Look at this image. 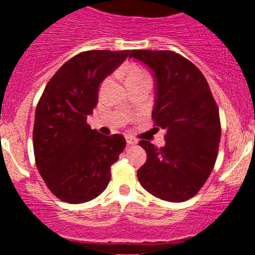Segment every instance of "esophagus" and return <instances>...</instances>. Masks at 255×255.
<instances>
[{"instance_id": "1", "label": "esophagus", "mask_w": 255, "mask_h": 255, "mask_svg": "<svg viewBox=\"0 0 255 255\" xmlns=\"http://www.w3.org/2000/svg\"><path fill=\"white\" fill-rule=\"evenodd\" d=\"M126 141H127V144H135V143H137V139L133 138V137H130V135H128L127 138H126Z\"/></svg>"}]
</instances>
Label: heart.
Listing matches in <instances>:
<instances>
[{
    "instance_id": "b5f03b06",
    "label": "heart",
    "mask_w": 255,
    "mask_h": 255,
    "mask_svg": "<svg viewBox=\"0 0 255 255\" xmlns=\"http://www.w3.org/2000/svg\"><path fill=\"white\" fill-rule=\"evenodd\" d=\"M126 74V82H141V80H151L149 74L144 70L142 66L137 65V64H129L125 68Z\"/></svg>"
}]
</instances>
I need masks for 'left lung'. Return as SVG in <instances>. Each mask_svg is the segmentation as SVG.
Here are the masks:
<instances>
[{"label":"left lung","mask_w":255,"mask_h":255,"mask_svg":"<svg viewBox=\"0 0 255 255\" xmlns=\"http://www.w3.org/2000/svg\"><path fill=\"white\" fill-rule=\"evenodd\" d=\"M156 78L152 118L166 130L165 146L139 141L147 161L137 171L138 181L153 196L171 203L191 199L215 165L221 137L216 102L203 73L170 50H132Z\"/></svg>","instance_id":"8db88e82"}]
</instances>
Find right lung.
<instances>
[{
	"label": "right lung",
	"mask_w": 255,
	"mask_h": 255,
	"mask_svg": "<svg viewBox=\"0 0 255 255\" xmlns=\"http://www.w3.org/2000/svg\"><path fill=\"white\" fill-rule=\"evenodd\" d=\"M128 55L129 50L80 52L45 87L35 112V161L46 186L61 201L87 203L111 181V166L126 139L122 134H101L87 118L98 103L101 83Z\"/></svg>",
	"instance_id": "right-lung-1"
}]
</instances>
